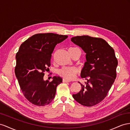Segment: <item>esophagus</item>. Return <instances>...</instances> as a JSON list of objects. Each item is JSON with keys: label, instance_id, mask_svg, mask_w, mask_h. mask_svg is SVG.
I'll use <instances>...</instances> for the list:
<instances>
[{"label": "esophagus", "instance_id": "1", "mask_svg": "<svg viewBox=\"0 0 130 130\" xmlns=\"http://www.w3.org/2000/svg\"><path fill=\"white\" fill-rule=\"evenodd\" d=\"M62 82H70V80H68V79H62Z\"/></svg>", "mask_w": 130, "mask_h": 130}]
</instances>
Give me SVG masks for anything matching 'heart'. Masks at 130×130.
Returning <instances> with one entry per match:
<instances>
[{
  "label": "heart",
  "mask_w": 130,
  "mask_h": 130,
  "mask_svg": "<svg viewBox=\"0 0 130 130\" xmlns=\"http://www.w3.org/2000/svg\"><path fill=\"white\" fill-rule=\"evenodd\" d=\"M78 72V70L75 67H64L59 70L58 73L64 79L71 80L76 77Z\"/></svg>",
  "instance_id": "obj_1"
}]
</instances>
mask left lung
<instances>
[{
  "mask_svg": "<svg viewBox=\"0 0 130 130\" xmlns=\"http://www.w3.org/2000/svg\"><path fill=\"white\" fill-rule=\"evenodd\" d=\"M71 40L86 53L87 60L80 74L86 82L80 83L82 89L72 96L82 105L95 106L106 98L116 79L118 60L114 50L101 38L83 35Z\"/></svg>",
  "mask_w": 130,
  "mask_h": 130,
  "instance_id": "left-lung-1",
  "label": "left lung"
}]
</instances>
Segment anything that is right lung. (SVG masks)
Masks as SVG:
<instances>
[{
    "label": "right lung",
    "instance_id": "right-lung-1",
    "mask_svg": "<svg viewBox=\"0 0 130 130\" xmlns=\"http://www.w3.org/2000/svg\"><path fill=\"white\" fill-rule=\"evenodd\" d=\"M68 37L41 33L32 35L21 44L16 55L14 72L24 96L32 104L44 106L54 99L57 87L62 79L54 76L52 81L44 80V72L50 70L55 46Z\"/></svg>",
    "mask_w": 130,
    "mask_h": 130
}]
</instances>
